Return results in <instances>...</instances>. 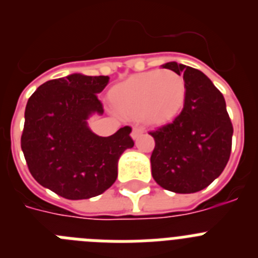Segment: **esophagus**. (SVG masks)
<instances>
[{
    "instance_id": "34e87169",
    "label": "esophagus",
    "mask_w": 258,
    "mask_h": 258,
    "mask_svg": "<svg viewBox=\"0 0 258 258\" xmlns=\"http://www.w3.org/2000/svg\"><path fill=\"white\" fill-rule=\"evenodd\" d=\"M143 132H145V129H143V127H140V126L134 127L133 132H132V137H133V140H137V138H138V137L143 133Z\"/></svg>"
}]
</instances>
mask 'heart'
Listing matches in <instances>:
<instances>
[{"label":"heart","instance_id":"1","mask_svg":"<svg viewBox=\"0 0 258 258\" xmlns=\"http://www.w3.org/2000/svg\"><path fill=\"white\" fill-rule=\"evenodd\" d=\"M186 85L178 74L169 70L136 75L116 86L115 106L122 115L143 118L150 124H164L181 112Z\"/></svg>","mask_w":258,"mask_h":258}]
</instances>
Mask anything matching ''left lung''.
<instances>
[{
	"mask_svg": "<svg viewBox=\"0 0 258 258\" xmlns=\"http://www.w3.org/2000/svg\"><path fill=\"white\" fill-rule=\"evenodd\" d=\"M164 68L183 76V108L170 124L150 132L155 140L152 177L177 194L206 188L223 172L231 152L232 124L226 102L202 71L177 61Z\"/></svg>",
	"mask_w": 258,
	"mask_h": 258,
	"instance_id": "obj_1",
	"label": "left lung"
}]
</instances>
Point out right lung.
Here are the masks:
<instances>
[{
  "label": "right lung",
  "mask_w": 258,
  "mask_h": 258,
  "mask_svg": "<svg viewBox=\"0 0 258 258\" xmlns=\"http://www.w3.org/2000/svg\"><path fill=\"white\" fill-rule=\"evenodd\" d=\"M108 81L68 75L38 86L27 102L23 154L33 178L59 197L81 200L103 194L117 178L121 154L134 146L131 126L99 137L88 125L92 115H103L97 94Z\"/></svg>",
  "instance_id": "1"
}]
</instances>
